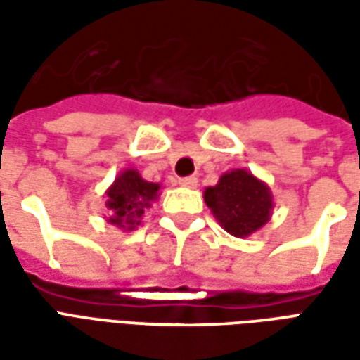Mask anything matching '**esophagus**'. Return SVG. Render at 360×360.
Instances as JSON below:
<instances>
[{"label": "esophagus", "mask_w": 360, "mask_h": 360, "mask_svg": "<svg viewBox=\"0 0 360 360\" xmlns=\"http://www.w3.org/2000/svg\"><path fill=\"white\" fill-rule=\"evenodd\" d=\"M181 187H187V188H195L198 185V179H196L195 175H188V177H181L179 179Z\"/></svg>", "instance_id": "esophagus-1"}]
</instances>
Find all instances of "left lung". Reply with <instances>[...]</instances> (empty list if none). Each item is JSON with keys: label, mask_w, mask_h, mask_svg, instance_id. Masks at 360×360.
<instances>
[{"label": "left lung", "mask_w": 360, "mask_h": 360, "mask_svg": "<svg viewBox=\"0 0 360 360\" xmlns=\"http://www.w3.org/2000/svg\"><path fill=\"white\" fill-rule=\"evenodd\" d=\"M204 200L227 233L247 237L264 226L274 208L270 188L252 173L235 169L204 191Z\"/></svg>", "instance_id": "left-lung-1"}]
</instances>
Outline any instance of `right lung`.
Wrapping results in <instances>:
<instances>
[{
	"instance_id": "1",
	"label": "right lung",
	"mask_w": 360,
	"mask_h": 360,
	"mask_svg": "<svg viewBox=\"0 0 360 360\" xmlns=\"http://www.w3.org/2000/svg\"><path fill=\"white\" fill-rule=\"evenodd\" d=\"M160 185L148 183L134 169H127L119 175L108 191L105 208L110 214V224L123 229H133L141 224L142 214L156 198Z\"/></svg>"
}]
</instances>
